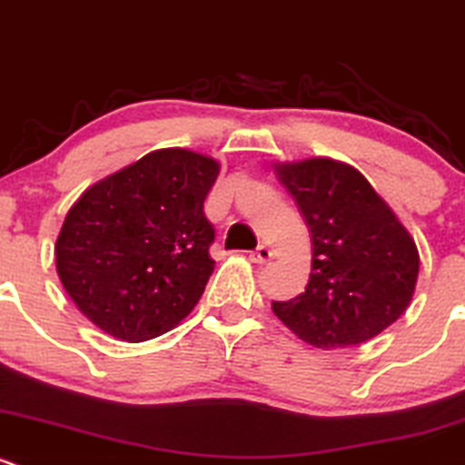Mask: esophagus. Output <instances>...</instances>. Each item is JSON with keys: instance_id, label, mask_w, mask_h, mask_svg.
Masks as SVG:
<instances>
[{"instance_id": "esophagus-1", "label": "esophagus", "mask_w": 465, "mask_h": 465, "mask_svg": "<svg viewBox=\"0 0 465 465\" xmlns=\"http://www.w3.org/2000/svg\"><path fill=\"white\" fill-rule=\"evenodd\" d=\"M251 260L255 262V264H266V262L273 260V251H271L269 246H257L255 251L251 252Z\"/></svg>"}]
</instances>
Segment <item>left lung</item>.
I'll list each match as a JSON object with an SVG mask.
<instances>
[{"instance_id":"8db88e82","label":"left lung","mask_w":465,"mask_h":465,"mask_svg":"<svg viewBox=\"0 0 465 465\" xmlns=\"http://www.w3.org/2000/svg\"><path fill=\"white\" fill-rule=\"evenodd\" d=\"M278 178L312 232L305 292L273 314L316 348L360 346L404 314L416 289L418 248L371 183L330 158L278 164Z\"/></svg>"}]
</instances>
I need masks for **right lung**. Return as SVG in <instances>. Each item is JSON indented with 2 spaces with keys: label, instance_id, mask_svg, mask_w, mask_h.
I'll return each mask as SVG.
<instances>
[{
  "label": "right lung",
  "instance_id": "1",
  "mask_svg": "<svg viewBox=\"0 0 465 465\" xmlns=\"http://www.w3.org/2000/svg\"><path fill=\"white\" fill-rule=\"evenodd\" d=\"M217 176V160L160 149L94 183L72 205L56 239V269L96 328L137 343L194 310L214 271L203 201Z\"/></svg>",
  "mask_w": 465,
  "mask_h": 465
}]
</instances>
